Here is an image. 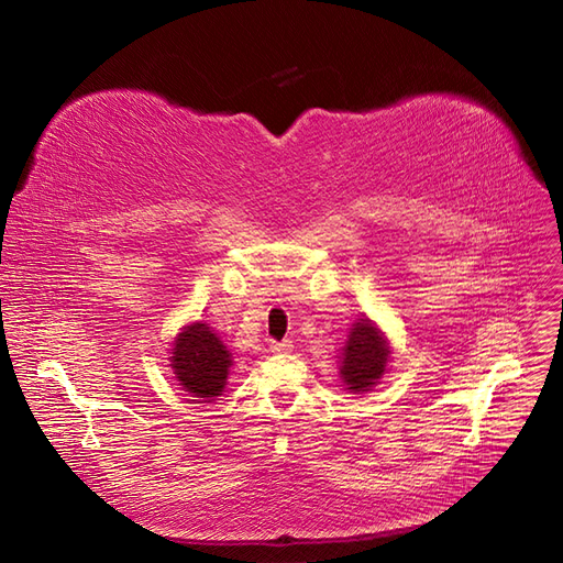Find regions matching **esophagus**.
Returning a JSON list of instances; mask_svg holds the SVG:
<instances>
[{
  "label": "esophagus",
  "instance_id": "esophagus-1",
  "mask_svg": "<svg viewBox=\"0 0 563 563\" xmlns=\"http://www.w3.org/2000/svg\"><path fill=\"white\" fill-rule=\"evenodd\" d=\"M291 340H282V343H272L269 345V352H275V354H284V352H291Z\"/></svg>",
  "mask_w": 563,
  "mask_h": 563
}]
</instances>
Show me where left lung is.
<instances>
[{"label":"left lung","mask_w":563,"mask_h":563,"mask_svg":"<svg viewBox=\"0 0 563 563\" xmlns=\"http://www.w3.org/2000/svg\"><path fill=\"white\" fill-rule=\"evenodd\" d=\"M389 340L376 321L362 314L352 323L350 335L340 352V380L352 395H364L373 389L389 366Z\"/></svg>","instance_id":"8db88e82"}]
</instances>
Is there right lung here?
I'll return each instance as SVG.
<instances>
[{"label":"right lung","instance_id":"obj_1","mask_svg":"<svg viewBox=\"0 0 563 563\" xmlns=\"http://www.w3.org/2000/svg\"><path fill=\"white\" fill-rule=\"evenodd\" d=\"M168 362L180 389H185L195 404H201L213 401L225 391L232 352L207 321H190L174 338Z\"/></svg>","mask_w":563,"mask_h":563}]
</instances>
